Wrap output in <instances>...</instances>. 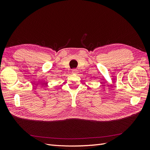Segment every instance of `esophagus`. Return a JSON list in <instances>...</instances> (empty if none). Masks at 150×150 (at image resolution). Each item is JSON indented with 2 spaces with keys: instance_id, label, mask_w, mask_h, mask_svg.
<instances>
[{
  "instance_id": "esophagus-1",
  "label": "esophagus",
  "mask_w": 150,
  "mask_h": 150,
  "mask_svg": "<svg viewBox=\"0 0 150 150\" xmlns=\"http://www.w3.org/2000/svg\"><path fill=\"white\" fill-rule=\"evenodd\" d=\"M78 72V69H72V74H77Z\"/></svg>"
}]
</instances>
